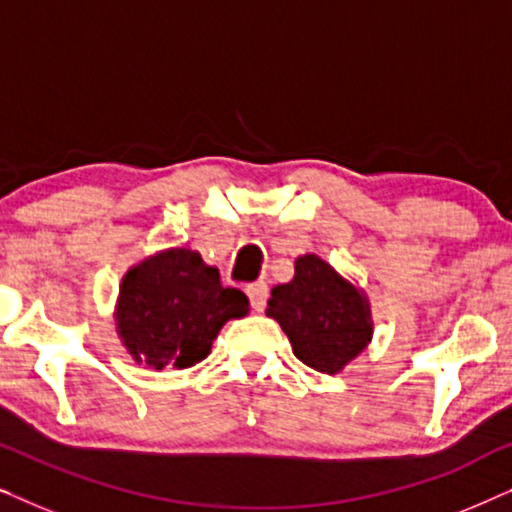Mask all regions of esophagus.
<instances>
[{"label": "esophagus", "mask_w": 512, "mask_h": 512, "mask_svg": "<svg viewBox=\"0 0 512 512\" xmlns=\"http://www.w3.org/2000/svg\"><path fill=\"white\" fill-rule=\"evenodd\" d=\"M247 296L251 300V307H254L256 312H261L265 303H268V284L254 282L251 286H247Z\"/></svg>", "instance_id": "1"}]
</instances>
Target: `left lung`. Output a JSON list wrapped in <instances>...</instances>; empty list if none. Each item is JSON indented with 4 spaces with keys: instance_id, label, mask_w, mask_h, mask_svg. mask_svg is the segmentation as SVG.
Wrapping results in <instances>:
<instances>
[{
    "instance_id": "1",
    "label": "left lung",
    "mask_w": 512,
    "mask_h": 512,
    "mask_svg": "<svg viewBox=\"0 0 512 512\" xmlns=\"http://www.w3.org/2000/svg\"><path fill=\"white\" fill-rule=\"evenodd\" d=\"M293 268L291 282L272 286L265 314L282 326L305 366L340 373L373 340L366 293L317 254L298 256Z\"/></svg>"
}]
</instances>
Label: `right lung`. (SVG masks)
I'll list each match as a JSON object with an SVG mask.
<instances>
[{"mask_svg":"<svg viewBox=\"0 0 512 512\" xmlns=\"http://www.w3.org/2000/svg\"><path fill=\"white\" fill-rule=\"evenodd\" d=\"M247 314V296L223 289L214 265L198 251L174 247L125 272L114 317L118 338L137 363L181 370L207 359L223 324Z\"/></svg>","mask_w":512,"mask_h":512,"instance_id":"right-lung-1","label":"right lung"}]
</instances>
